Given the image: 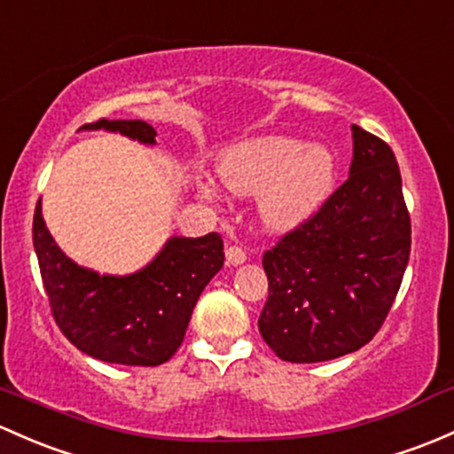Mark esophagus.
<instances>
[{"instance_id":"esophagus-1","label":"esophagus","mask_w":454,"mask_h":454,"mask_svg":"<svg viewBox=\"0 0 454 454\" xmlns=\"http://www.w3.org/2000/svg\"><path fill=\"white\" fill-rule=\"evenodd\" d=\"M246 259H247V254H246V250H243V247H239V246H228L226 247L228 265H241V263H246Z\"/></svg>"}]
</instances>
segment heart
<instances>
[{
  "instance_id": "obj_1",
  "label": "heart",
  "mask_w": 454,
  "mask_h": 454,
  "mask_svg": "<svg viewBox=\"0 0 454 454\" xmlns=\"http://www.w3.org/2000/svg\"><path fill=\"white\" fill-rule=\"evenodd\" d=\"M217 174L232 193H261L263 222L285 231L326 202L335 187L337 160L326 145H307L294 137H259L223 150ZM202 191L215 193V187L207 183Z\"/></svg>"
}]
</instances>
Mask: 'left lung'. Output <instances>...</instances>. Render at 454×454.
<instances>
[{
	"instance_id": "8db88e82",
	"label": "left lung",
	"mask_w": 454,
	"mask_h": 454,
	"mask_svg": "<svg viewBox=\"0 0 454 454\" xmlns=\"http://www.w3.org/2000/svg\"><path fill=\"white\" fill-rule=\"evenodd\" d=\"M411 252V219L391 147L352 126L350 176L263 254L259 333L291 364L359 350L387 317Z\"/></svg>"
}]
</instances>
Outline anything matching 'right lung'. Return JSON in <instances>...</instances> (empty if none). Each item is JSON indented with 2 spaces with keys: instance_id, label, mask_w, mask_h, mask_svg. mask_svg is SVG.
<instances>
[{
  "instance_id": "add662e5",
  "label": "right lung",
  "mask_w": 454,
  "mask_h": 454,
  "mask_svg": "<svg viewBox=\"0 0 454 454\" xmlns=\"http://www.w3.org/2000/svg\"><path fill=\"white\" fill-rule=\"evenodd\" d=\"M111 130L154 145L156 130L141 119H99L82 130ZM43 287L63 335L93 359L117 365H160L174 356L204 287L222 270L217 232L171 237L156 259L130 276H106L75 265L56 246L41 200L32 222Z\"/></svg>"
}]
</instances>
